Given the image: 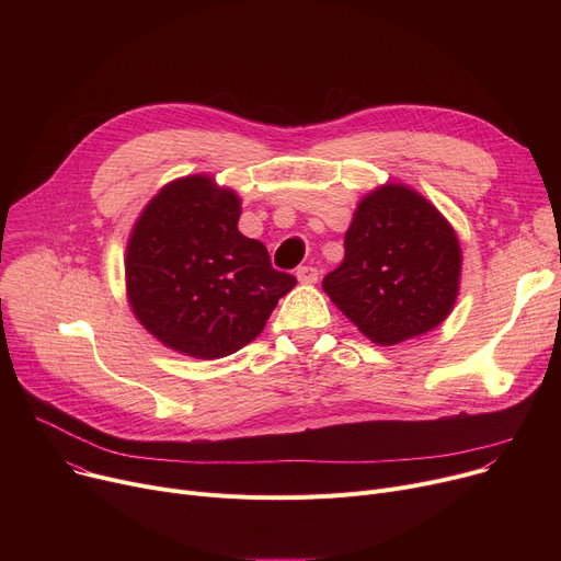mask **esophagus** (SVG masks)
<instances>
[{
	"label": "esophagus",
	"instance_id": "1",
	"mask_svg": "<svg viewBox=\"0 0 561 561\" xmlns=\"http://www.w3.org/2000/svg\"><path fill=\"white\" fill-rule=\"evenodd\" d=\"M296 275H298V279H300L302 284H316L318 277H320L318 268H313V265H300Z\"/></svg>",
	"mask_w": 561,
	"mask_h": 561
}]
</instances>
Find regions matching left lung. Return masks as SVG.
<instances>
[{
    "label": "left lung",
    "instance_id": "obj_1",
    "mask_svg": "<svg viewBox=\"0 0 561 561\" xmlns=\"http://www.w3.org/2000/svg\"><path fill=\"white\" fill-rule=\"evenodd\" d=\"M461 252L453 227L419 193L385 186L362 199L345 231V259L322 288L379 345L434 330L459 290Z\"/></svg>",
    "mask_w": 561,
    "mask_h": 561
}]
</instances>
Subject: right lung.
Here are the masks:
<instances>
[{
  "instance_id": "obj_1",
  "label": "right lung",
  "mask_w": 561,
  "mask_h": 561,
  "mask_svg": "<svg viewBox=\"0 0 561 561\" xmlns=\"http://www.w3.org/2000/svg\"><path fill=\"white\" fill-rule=\"evenodd\" d=\"M241 202L209 176L168 184L138 218L127 290L142 328L172 350L218 359L252 343L298 279L239 231Z\"/></svg>"
}]
</instances>
